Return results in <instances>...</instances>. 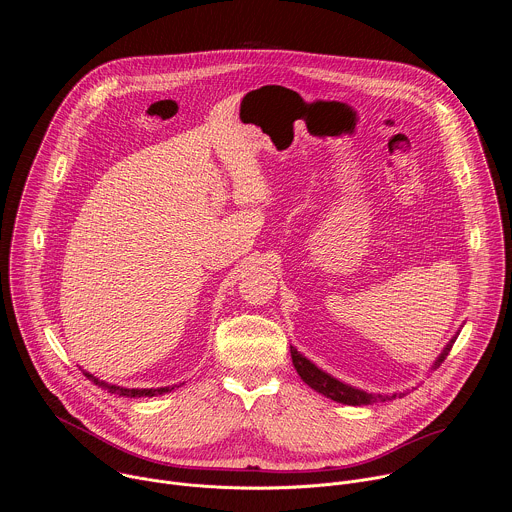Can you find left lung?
I'll list each match as a JSON object with an SVG mask.
<instances>
[{"label":"left lung","mask_w":512,"mask_h":512,"mask_svg":"<svg viewBox=\"0 0 512 512\" xmlns=\"http://www.w3.org/2000/svg\"><path fill=\"white\" fill-rule=\"evenodd\" d=\"M458 334L446 344L444 352L437 356V360L433 362V369L440 367V364L446 360L452 344L456 342ZM291 348V362H294V367L298 371V375L302 377V381L312 387L314 391L322 393L324 397L336 401V403H344V405H371V403H377V401H393L395 397H403L405 393H393V395H375V393H367V391H360L356 387H350V385H344L340 383L338 379H334L332 375L324 373L322 369H318L314 362H310L304 354L298 352V348L289 346Z\"/></svg>","instance_id":"left-lung-1"}]
</instances>
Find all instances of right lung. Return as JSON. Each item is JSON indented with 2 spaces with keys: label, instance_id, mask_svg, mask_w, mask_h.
Instances as JSON below:
<instances>
[{
  "label": "right lung",
  "instance_id": "add662e5",
  "mask_svg": "<svg viewBox=\"0 0 512 512\" xmlns=\"http://www.w3.org/2000/svg\"><path fill=\"white\" fill-rule=\"evenodd\" d=\"M87 379H91L95 385H99L101 389H105L107 393H113V395H121V397H156V395H164V393H170L174 387H158V389H125V387H117V385H109L105 381H99L97 377L85 373Z\"/></svg>",
  "mask_w": 512,
  "mask_h": 512
}]
</instances>
